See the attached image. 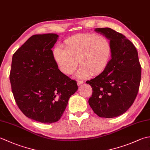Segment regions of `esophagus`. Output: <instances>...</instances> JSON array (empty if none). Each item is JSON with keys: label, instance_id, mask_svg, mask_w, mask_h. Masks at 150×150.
<instances>
[{"label": "esophagus", "instance_id": "obj_1", "mask_svg": "<svg viewBox=\"0 0 150 150\" xmlns=\"http://www.w3.org/2000/svg\"><path fill=\"white\" fill-rule=\"evenodd\" d=\"M77 85L78 86H81V84H82L84 83V82L82 81H77Z\"/></svg>", "mask_w": 150, "mask_h": 150}]
</instances>
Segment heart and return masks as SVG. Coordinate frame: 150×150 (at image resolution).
I'll list each match as a JSON object with an SVG mask.
<instances>
[{
    "instance_id": "heart-1",
    "label": "heart",
    "mask_w": 150,
    "mask_h": 150,
    "mask_svg": "<svg viewBox=\"0 0 150 150\" xmlns=\"http://www.w3.org/2000/svg\"><path fill=\"white\" fill-rule=\"evenodd\" d=\"M64 47H56L53 50L55 59L60 71L71 75L79 64L81 67L79 77L90 74L98 75L106 69L111 55V46L107 38L95 34H77L64 42Z\"/></svg>"
}]
</instances>
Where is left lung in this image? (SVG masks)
Wrapping results in <instances>:
<instances>
[{
    "mask_svg": "<svg viewBox=\"0 0 150 150\" xmlns=\"http://www.w3.org/2000/svg\"><path fill=\"white\" fill-rule=\"evenodd\" d=\"M95 31L110 40L111 58L103 73L86 83L92 88L88 103L98 117L113 118L125 113L137 95L141 79L138 52L129 40L110 28Z\"/></svg>",
    "mask_w": 150,
    "mask_h": 150,
    "instance_id": "left-lung-1",
    "label": "left lung"
}]
</instances>
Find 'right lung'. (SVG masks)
Returning <instances> with one entry per match:
<instances>
[{"label": "right lung", "instance_id": "add662e5", "mask_svg": "<svg viewBox=\"0 0 150 150\" xmlns=\"http://www.w3.org/2000/svg\"><path fill=\"white\" fill-rule=\"evenodd\" d=\"M58 35H34L13 55L9 80L15 100L27 117L42 123L58 121L77 81L58 68L52 48Z\"/></svg>", "mask_w": 150, "mask_h": 150}]
</instances>
